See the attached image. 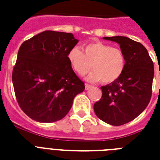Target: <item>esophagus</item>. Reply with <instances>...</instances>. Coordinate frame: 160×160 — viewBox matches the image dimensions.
Returning a JSON list of instances; mask_svg holds the SVG:
<instances>
[{
    "mask_svg": "<svg viewBox=\"0 0 160 160\" xmlns=\"http://www.w3.org/2000/svg\"><path fill=\"white\" fill-rule=\"evenodd\" d=\"M90 88H92V86L88 85V84H86V90H89Z\"/></svg>",
    "mask_w": 160,
    "mask_h": 160,
    "instance_id": "1",
    "label": "esophagus"
}]
</instances>
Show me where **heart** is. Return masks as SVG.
<instances>
[{
	"instance_id": "1",
	"label": "heart",
	"mask_w": 160,
	"mask_h": 160,
	"mask_svg": "<svg viewBox=\"0 0 160 160\" xmlns=\"http://www.w3.org/2000/svg\"><path fill=\"white\" fill-rule=\"evenodd\" d=\"M68 60L75 73L83 76L93 69L87 77L89 82H114L123 73L126 66L124 53L118 48L102 42H90L83 47V51L73 47L68 53Z\"/></svg>"
}]
</instances>
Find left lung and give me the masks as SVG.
<instances>
[{"label":"left lung","mask_w":160,"mask_h":160,"mask_svg":"<svg viewBox=\"0 0 160 160\" xmlns=\"http://www.w3.org/2000/svg\"><path fill=\"white\" fill-rule=\"evenodd\" d=\"M118 42L126 57L123 73L114 82L101 87L102 98L94 104L97 117L104 122L120 126L141 114L150 102L153 62L141 43L127 37H104Z\"/></svg>","instance_id":"1"}]
</instances>
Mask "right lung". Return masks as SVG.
Listing matches in <instances>:
<instances>
[{
	"label": "right lung",
	"instance_id": "obj_1",
	"mask_svg": "<svg viewBox=\"0 0 160 160\" xmlns=\"http://www.w3.org/2000/svg\"><path fill=\"white\" fill-rule=\"evenodd\" d=\"M79 42L72 33L44 31L23 42L12 80L19 106L38 122L62 119L83 81L70 66L68 53Z\"/></svg>",
	"mask_w": 160,
	"mask_h": 160
}]
</instances>
